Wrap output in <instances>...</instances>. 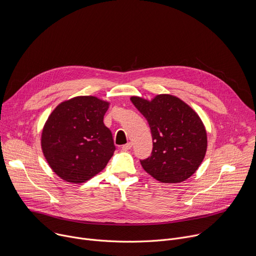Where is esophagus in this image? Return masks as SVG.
<instances>
[{
  "label": "esophagus",
  "mask_w": 256,
  "mask_h": 256,
  "mask_svg": "<svg viewBox=\"0 0 256 256\" xmlns=\"http://www.w3.org/2000/svg\"><path fill=\"white\" fill-rule=\"evenodd\" d=\"M132 142H128V144H124V146H122V149L124 151H128V150H130V149H132Z\"/></svg>",
  "instance_id": "1"
}]
</instances>
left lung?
<instances>
[{
	"label": "left lung",
	"instance_id": "8db88e82",
	"mask_svg": "<svg viewBox=\"0 0 256 256\" xmlns=\"http://www.w3.org/2000/svg\"><path fill=\"white\" fill-rule=\"evenodd\" d=\"M130 100L148 120L153 138L152 155L140 161L142 169L163 184H179L190 178L204 161L208 148L200 116L170 94H158L151 100L132 96Z\"/></svg>",
	"mask_w": 256,
	"mask_h": 256
}]
</instances>
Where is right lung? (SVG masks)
Wrapping results in <instances>:
<instances>
[{"label":"right lung","mask_w":256,"mask_h":256,"mask_svg":"<svg viewBox=\"0 0 256 256\" xmlns=\"http://www.w3.org/2000/svg\"><path fill=\"white\" fill-rule=\"evenodd\" d=\"M110 102L77 96L60 102L42 132V150L52 170L64 181L83 184L101 172L116 147L103 124Z\"/></svg>","instance_id":"right-lung-1"}]
</instances>
